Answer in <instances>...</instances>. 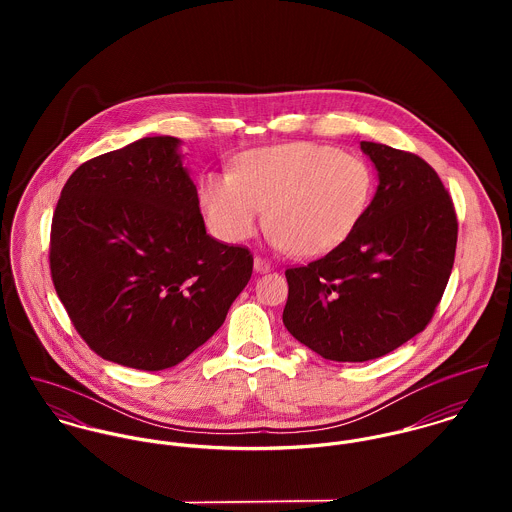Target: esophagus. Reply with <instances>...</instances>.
<instances>
[{"label": "esophagus", "mask_w": 512, "mask_h": 512, "mask_svg": "<svg viewBox=\"0 0 512 512\" xmlns=\"http://www.w3.org/2000/svg\"><path fill=\"white\" fill-rule=\"evenodd\" d=\"M270 268H272V266H270L266 260H262V258H258V256L254 258V272H256V274H266V272H270Z\"/></svg>", "instance_id": "34e87169"}]
</instances>
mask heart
<instances>
[{
  "instance_id": "heart-1",
  "label": "heart",
  "mask_w": 512,
  "mask_h": 512,
  "mask_svg": "<svg viewBox=\"0 0 512 512\" xmlns=\"http://www.w3.org/2000/svg\"><path fill=\"white\" fill-rule=\"evenodd\" d=\"M374 173L363 157L313 142L258 147L232 173H207L199 205L211 232L242 242L266 217L272 246L295 258L337 248L365 217Z\"/></svg>"
}]
</instances>
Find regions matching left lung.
Here are the masks:
<instances>
[{
    "mask_svg": "<svg viewBox=\"0 0 512 512\" xmlns=\"http://www.w3.org/2000/svg\"><path fill=\"white\" fill-rule=\"evenodd\" d=\"M361 149L378 175L365 217L327 256L286 270V329L337 363L384 357L424 331L457 244L451 197L422 157L374 142Z\"/></svg>",
    "mask_w": 512,
    "mask_h": 512,
    "instance_id": "obj_1",
    "label": "left lung"
}]
</instances>
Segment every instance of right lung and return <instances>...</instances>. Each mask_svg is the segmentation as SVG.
<instances>
[{
    "instance_id": "add662e5",
    "label": "right lung",
    "mask_w": 512,
    "mask_h": 512,
    "mask_svg": "<svg viewBox=\"0 0 512 512\" xmlns=\"http://www.w3.org/2000/svg\"><path fill=\"white\" fill-rule=\"evenodd\" d=\"M181 140L142 138L82 163L51 226V276L74 329L106 361L179 365L252 276V254L207 234Z\"/></svg>"
}]
</instances>
